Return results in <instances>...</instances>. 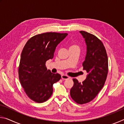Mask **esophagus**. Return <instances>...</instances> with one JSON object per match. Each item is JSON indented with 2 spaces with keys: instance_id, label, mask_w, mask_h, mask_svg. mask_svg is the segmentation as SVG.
Returning <instances> with one entry per match:
<instances>
[{
  "instance_id": "34e87169",
  "label": "esophagus",
  "mask_w": 124,
  "mask_h": 124,
  "mask_svg": "<svg viewBox=\"0 0 124 124\" xmlns=\"http://www.w3.org/2000/svg\"><path fill=\"white\" fill-rule=\"evenodd\" d=\"M61 78L63 80H66V79L70 78V77L67 76V75H62L61 76Z\"/></svg>"
}]
</instances>
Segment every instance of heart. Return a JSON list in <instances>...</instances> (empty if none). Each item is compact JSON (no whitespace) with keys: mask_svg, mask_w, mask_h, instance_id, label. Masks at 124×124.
I'll use <instances>...</instances> for the list:
<instances>
[{"mask_svg":"<svg viewBox=\"0 0 124 124\" xmlns=\"http://www.w3.org/2000/svg\"><path fill=\"white\" fill-rule=\"evenodd\" d=\"M79 49V46L77 44H72L70 46V49Z\"/></svg>","mask_w":124,"mask_h":124,"instance_id":"heart-1","label":"heart"}]
</instances>
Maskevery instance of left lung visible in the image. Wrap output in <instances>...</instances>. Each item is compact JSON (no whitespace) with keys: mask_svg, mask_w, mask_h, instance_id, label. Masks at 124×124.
<instances>
[{"mask_svg":"<svg viewBox=\"0 0 124 124\" xmlns=\"http://www.w3.org/2000/svg\"><path fill=\"white\" fill-rule=\"evenodd\" d=\"M87 46L86 55L83 63V70L88 73L82 83L76 79L70 94L78 104L87 103L95 98L106 82L108 72V56L105 47L101 40L90 33L80 31Z\"/></svg>","mask_w":124,"mask_h":124,"instance_id":"1","label":"left lung"}]
</instances>
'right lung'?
I'll return each mask as SVG.
<instances>
[{
  "mask_svg": "<svg viewBox=\"0 0 124 124\" xmlns=\"http://www.w3.org/2000/svg\"><path fill=\"white\" fill-rule=\"evenodd\" d=\"M68 34L47 32L35 35L25 44L21 55L18 77L28 97L43 103L51 97L52 86L61 78V75L47 70L46 62L54 57L56 47Z\"/></svg>",
  "mask_w": 124,
  "mask_h": 124,
  "instance_id": "right-lung-1",
  "label": "right lung"
}]
</instances>
